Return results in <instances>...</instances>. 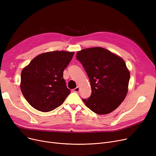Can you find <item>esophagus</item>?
<instances>
[{
	"mask_svg": "<svg viewBox=\"0 0 156 156\" xmlns=\"http://www.w3.org/2000/svg\"><path fill=\"white\" fill-rule=\"evenodd\" d=\"M73 91L74 92H80V88L78 87H77L76 88H75V89H74Z\"/></svg>",
	"mask_w": 156,
	"mask_h": 156,
	"instance_id": "obj_1",
	"label": "esophagus"
}]
</instances>
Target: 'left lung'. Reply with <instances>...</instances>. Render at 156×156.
Here are the masks:
<instances>
[{
	"label": "left lung",
	"instance_id": "obj_1",
	"mask_svg": "<svg viewBox=\"0 0 156 156\" xmlns=\"http://www.w3.org/2000/svg\"><path fill=\"white\" fill-rule=\"evenodd\" d=\"M89 78L90 96L83 99L86 106L98 115L111 113L124 100L130 73L121 57L101 47L86 48L77 52Z\"/></svg>",
	"mask_w": 156,
	"mask_h": 156
}]
</instances>
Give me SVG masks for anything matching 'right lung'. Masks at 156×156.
Wrapping results in <instances>:
<instances>
[{"instance_id":"right-lung-1","label":"right lung","mask_w":156,"mask_h":156,"mask_svg":"<svg viewBox=\"0 0 156 156\" xmlns=\"http://www.w3.org/2000/svg\"><path fill=\"white\" fill-rule=\"evenodd\" d=\"M74 53L66 51L43 53L23 69L20 89L34 108L48 112L64 103L71 91L67 88L63 72Z\"/></svg>"}]
</instances>
